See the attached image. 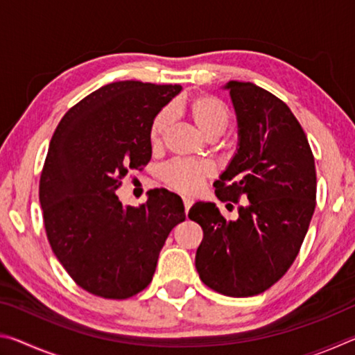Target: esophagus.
<instances>
[{"label": "esophagus", "mask_w": 355, "mask_h": 355, "mask_svg": "<svg viewBox=\"0 0 355 355\" xmlns=\"http://www.w3.org/2000/svg\"><path fill=\"white\" fill-rule=\"evenodd\" d=\"M183 203H184V211L188 213L189 208L192 207V203H194V199H192V197L184 196V197H183Z\"/></svg>", "instance_id": "obj_1"}]
</instances>
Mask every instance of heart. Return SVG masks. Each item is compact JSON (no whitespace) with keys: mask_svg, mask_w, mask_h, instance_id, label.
<instances>
[{"mask_svg":"<svg viewBox=\"0 0 355 355\" xmlns=\"http://www.w3.org/2000/svg\"><path fill=\"white\" fill-rule=\"evenodd\" d=\"M173 112L189 116L200 133L208 139H216L224 135L230 123V111L220 98L203 94L197 97L180 100L172 106ZM172 128V113L163 110L156 114L150 127V142L155 148L161 147ZM214 169L209 163L189 159H177L167 164L163 171L164 182L171 188L182 192H196L207 178L213 177Z\"/></svg>","mask_w":355,"mask_h":355,"instance_id":"obj_1","label":"heart"}]
</instances>
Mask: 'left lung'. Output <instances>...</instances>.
Returning a JSON list of instances; mask_svg holds the SVG:
<instances>
[{
	"instance_id": "1",
	"label": "left lung",
	"mask_w": 355,
	"mask_h": 355,
	"mask_svg": "<svg viewBox=\"0 0 355 355\" xmlns=\"http://www.w3.org/2000/svg\"><path fill=\"white\" fill-rule=\"evenodd\" d=\"M224 89L235 107L238 147L214 188L219 200L243 203L235 220L213 202H196L188 216L203 230L200 280L248 297L271 288L296 260L316 205L315 158L284 101L254 83L228 81Z\"/></svg>"
}]
</instances>
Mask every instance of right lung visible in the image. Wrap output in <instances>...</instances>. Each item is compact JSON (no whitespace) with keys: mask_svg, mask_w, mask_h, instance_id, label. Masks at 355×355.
<instances>
[{"mask_svg":"<svg viewBox=\"0 0 355 355\" xmlns=\"http://www.w3.org/2000/svg\"><path fill=\"white\" fill-rule=\"evenodd\" d=\"M180 84L117 81L83 98L59 122L48 147L39 197L48 241L83 290L127 299L153 279L159 252L186 219L182 197L147 192L125 207L117 189L152 158L150 127Z\"/></svg>","mask_w":355,"mask_h":355,"instance_id":"1","label":"right lung"}]
</instances>
